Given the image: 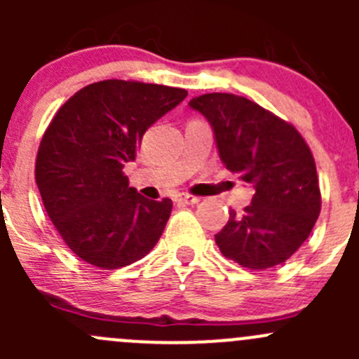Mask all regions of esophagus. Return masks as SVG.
Here are the masks:
<instances>
[{
  "label": "esophagus",
  "instance_id": "obj_1",
  "mask_svg": "<svg viewBox=\"0 0 359 359\" xmlns=\"http://www.w3.org/2000/svg\"><path fill=\"white\" fill-rule=\"evenodd\" d=\"M198 201H200V198L191 196V194H180L179 198V203H182V205H196Z\"/></svg>",
  "mask_w": 359,
  "mask_h": 359
}]
</instances>
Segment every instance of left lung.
Instances as JSON below:
<instances>
[{
  "mask_svg": "<svg viewBox=\"0 0 359 359\" xmlns=\"http://www.w3.org/2000/svg\"><path fill=\"white\" fill-rule=\"evenodd\" d=\"M189 107L212 126L220 161L255 191L241 215L231 212L217 247L248 269L280 266L309 238L321 210L309 146L290 123L245 97L206 93Z\"/></svg>",
  "mask_w": 359,
  "mask_h": 359,
  "instance_id": "1",
  "label": "left lung"
}]
</instances>
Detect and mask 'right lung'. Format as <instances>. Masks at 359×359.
I'll list each match as a JSON object with an SVG mask.
<instances>
[{
  "label": "right lung",
  "mask_w": 359,
  "mask_h": 359,
  "mask_svg": "<svg viewBox=\"0 0 359 359\" xmlns=\"http://www.w3.org/2000/svg\"><path fill=\"white\" fill-rule=\"evenodd\" d=\"M187 97L182 88L106 79L57 111L36 158L46 213L79 259L118 269L146 257L165 231L172 200H147L128 186L125 163L151 125Z\"/></svg>",
  "instance_id": "right-lung-1"
}]
</instances>
